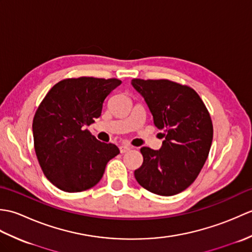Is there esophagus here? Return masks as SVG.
Here are the masks:
<instances>
[{"label": "esophagus", "mask_w": 252, "mask_h": 252, "mask_svg": "<svg viewBox=\"0 0 252 252\" xmlns=\"http://www.w3.org/2000/svg\"><path fill=\"white\" fill-rule=\"evenodd\" d=\"M130 149H131V147H130V146L121 145V146H120V153H121V154H125V153H126V152H129Z\"/></svg>", "instance_id": "esophagus-1"}]
</instances>
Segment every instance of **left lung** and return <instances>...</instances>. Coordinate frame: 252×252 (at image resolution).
<instances>
[{
    "mask_svg": "<svg viewBox=\"0 0 252 252\" xmlns=\"http://www.w3.org/2000/svg\"><path fill=\"white\" fill-rule=\"evenodd\" d=\"M164 137L159 151L142 147L143 163L134 176L144 189L160 196L185 190L199 174L210 151L211 117L195 90L167 79H133Z\"/></svg>",
    "mask_w": 252,
    "mask_h": 252,
    "instance_id": "1",
    "label": "left lung"
}]
</instances>
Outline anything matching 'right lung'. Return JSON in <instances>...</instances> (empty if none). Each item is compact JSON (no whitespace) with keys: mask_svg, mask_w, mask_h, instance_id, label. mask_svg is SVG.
<instances>
[{"mask_svg":"<svg viewBox=\"0 0 252 252\" xmlns=\"http://www.w3.org/2000/svg\"><path fill=\"white\" fill-rule=\"evenodd\" d=\"M119 79H63L37 107L32 123L34 151L44 175L67 192L87 190L100 181L107 162L120 153L84 129L98 118Z\"/></svg>","mask_w":252,"mask_h":252,"instance_id":"1","label":"right lung"}]
</instances>
